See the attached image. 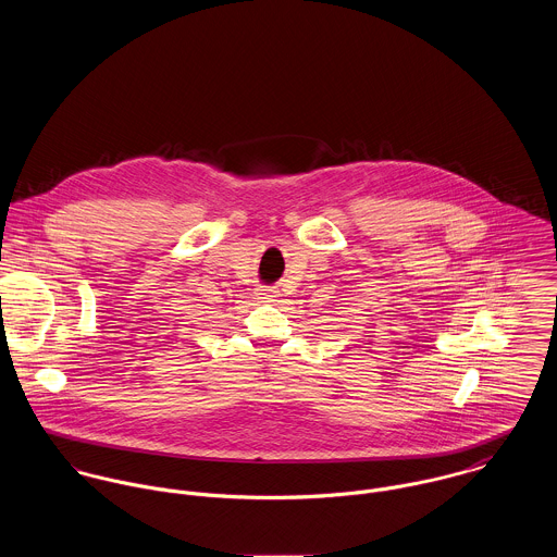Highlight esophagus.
<instances>
[{
  "label": "esophagus",
  "mask_w": 557,
  "mask_h": 557,
  "mask_svg": "<svg viewBox=\"0 0 557 557\" xmlns=\"http://www.w3.org/2000/svg\"><path fill=\"white\" fill-rule=\"evenodd\" d=\"M277 293H280V290H277V288H275V286H258V293H256V295H258V297H260V299H267V301H273V299H275V297H277Z\"/></svg>",
  "instance_id": "obj_1"
}]
</instances>
